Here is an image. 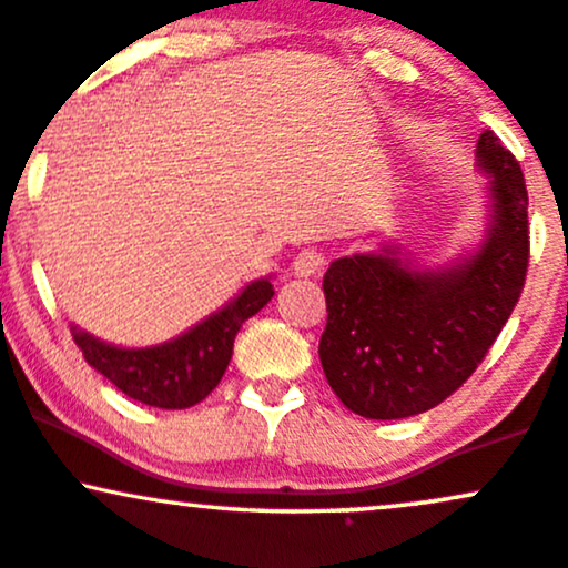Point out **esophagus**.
I'll use <instances>...</instances> for the list:
<instances>
[{"mask_svg": "<svg viewBox=\"0 0 568 568\" xmlns=\"http://www.w3.org/2000/svg\"><path fill=\"white\" fill-rule=\"evenodd\" d=\"M321 266H323V255L317 251H310L307 247V251L296 253L294 272L298 274V277H313V274L321 272Z\"/></svg>", "mask_w": 568, "mask_h": 568, "instance_id": "esophagus-1", "label": "esophagus"}]
</instances>
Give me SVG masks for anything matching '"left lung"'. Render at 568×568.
<instances>
[{
  "mask_svg": "<svg viewBox=\"0 0 568 568\" xmlns=\"http://www.w3.org/2000/svg\"><path fill=\"white\" fill-rule=\"evenodd\" d=\"M485 229L428 266L402 242L342 255L323 277L321 364L347 409L369 420L426 413L458 390L513 315L528 270V193L494 132L477 140Z\"/></svg>",
  "mask_w": 568,
  "mask_h": 568,
  "instance_id": "8db88e82",
  "label": "left lung"
}]
</instances>
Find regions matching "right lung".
Masks as SVG:
<instances>
[{
	"label": "right lung",
	"instance_id": "obj_1",
	"mask_svg": "<svg viewBox=\"0 0 568 568\" xmlns=\"http://www.w3.org/2000/svg\"><path fill=\"white\" fill-rule=\"evenodd\" d=\"M272 277L251 280L232 302L159 345H112L72 323L74 345L99 375L134 402L159 409H189L221 383L242 323L272 302Z\"/></svg>",
	"mask_w": 568,
	"mask_h": 568
}]
</instances>
